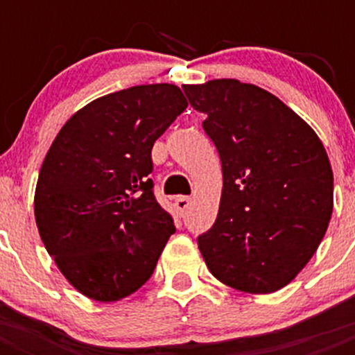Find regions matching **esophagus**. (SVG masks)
I'll list each match as a JSON object with an SVG mask.
<instances>
[{
    "label": "esophagus",
    "instance_id": "34e87169",
    "mask_svg": "<svg viewBox=\"0 0 355 355\" xmlns=\"http://www.w3.org/2000/svg\"><path fill=\"white\" fill-rule=\"evenodd\" d=\"M189 205H191V199L189 197H184V195H180V197H177L175 199V208H177V211L182 216L184 211L188 210Z\"/></svg>",
    "mask_w": 355,
    "mask_h": 355
}]
</instances>
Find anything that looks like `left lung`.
Masks as SVG:
<instances>
[{
  "label": "left lung",
  "instance_id": "8db88e82",
  "mask_svg": "<svg viewBox=\"0 0 355 355\" xmlns=\"http://www.w3.org/2000/svg\"><path fill=\"white\" fill-rule=\"evenodd\" d=\"M206 114L223 166L214 227L197 237L208 269L237 291L287 286L322 241L334 210V173L315 130L276 96L236 79L184 86Z\"/></svg>",
  "mask_w": 355,
  "mask_h": 355
}]
</instances>
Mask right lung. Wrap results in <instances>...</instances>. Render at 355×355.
Listing matches in <instances>:
<instances>
[{"instance_id": "1", "label": "right lung", "mask_w": 355, "mask_h": 355, "mask_svg": "<svg viewBox=\"0 0 355 355\" xmlns=\"http://www.w3.org/2000/svg\"><path fill=\"white\" fill-rule=\"evenodd\" d=\"M188 101L175 85H141L88 103L47 150L35 191L42 241L66 280L116 302L149 280L173 217L155 199L150 150Z\"/></svg>"}]
</instances>
